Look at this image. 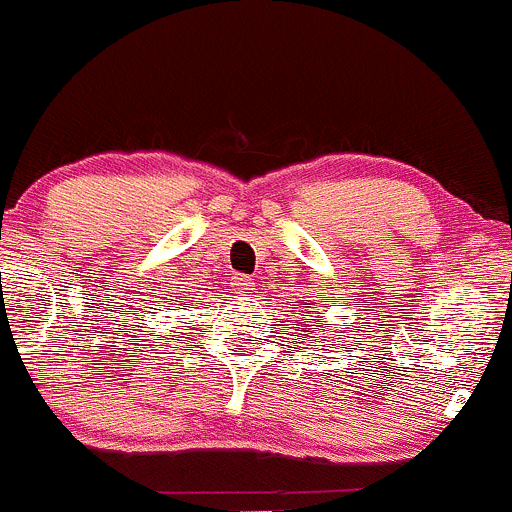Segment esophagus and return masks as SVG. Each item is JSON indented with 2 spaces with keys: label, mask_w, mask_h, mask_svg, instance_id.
<instances>
[{
  "label": "esophagus",
  "mask_w": 512,
  "mask_h": 512,
  "mask_svg": "<svg viewBox=\"0 0 512 512\" xmlns=\"http://www.w3.org/2000/svg\"><path fill=\"white\" fill-rule=\"evenodd\" d=\"M235 289H238V294H250L252 279L245 277V274H238V277H235Z\"/></svg>",
  "instance_id": "esophagus-1"
}]
</instances>
